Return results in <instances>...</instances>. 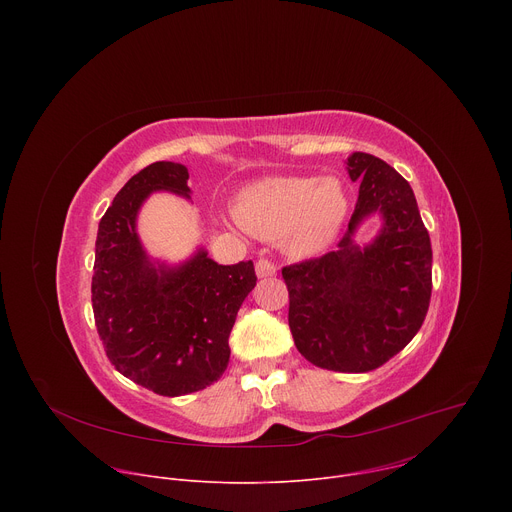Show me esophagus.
Instances as JSON below:
<instances>
[{"label": "esophagus", "instance_id": "1", "mask_svg": "<svg viewBox=\"0 0 512 512\" xmlns=\"http://www.w3.org/2000/svg\"><path fill=\"white\" fill-rule=\"evenodd\" d=\"M255 273H257V277H273L277 273V267L267 259H259L255 263Z\"/></svg>", "mask_w": 512, "mask_h": 512}]
</instances>
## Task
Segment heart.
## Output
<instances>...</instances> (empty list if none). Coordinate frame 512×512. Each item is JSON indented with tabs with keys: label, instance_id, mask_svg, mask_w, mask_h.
I'll return each mask as SVG.
<instances>
[{
	"label": "heart",
	"instance_id": "obj_1",
	"mask_svg": "<svg viewBox=\"0 0 512 512\" xmlns=\"http://www.w3.org/2000/svg\"><path fill=\"white\" fill-rule=\"evenodd\" d=\"M239 225L255 237L277 239L291 255L322 251L342 229L348 194L336 178L269 176L245 186L235 204Z\"/></svg>",
	"mask_w": 512,
	"mask_h": 512
}]
</instances>
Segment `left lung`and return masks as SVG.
Instances as JSON below:
<instances>
[{"mask_svg":"<svg viewBox=\"0 0 512 512\" xmlns=\"http://www.w3.org/2000/svg\"><path fill=\"white\" fill-rule=\"evenodd\" d=\"M346 170L358 182L348 231L318 259L283 267L289 330L302 356L338 373L373 371L421 328L431 298V243L409 182L387 162L354 152ZM378 235L353 241L373 214Z\"/></svg>","mask_w":512,"mask_h":512,"instance_id":"obj_1","label":"left lung"}]
</instances>
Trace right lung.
Here are the masks:
<instances>
[{
	"mask_svg": "<svg viewBox=\"0 0 512 512\" xmlns=\"http://www.w3.org/2000/svg\"><path fill=\"white\" fill-rule=\"evenodd\" d=\"M160 190L190 200L188 168L156 162L117 192L99 223L91 300L113 367L158 395L180 397L227 371L229 334L257 277L253 261L218 265L204 247L176 265L152 259L137 214Z\"/></svg>",
	"mask_w": 512,
	"mask_h": 512,
	"instance_id": "right-lung-1",
	"label": "right lung"
}]
</instances>
